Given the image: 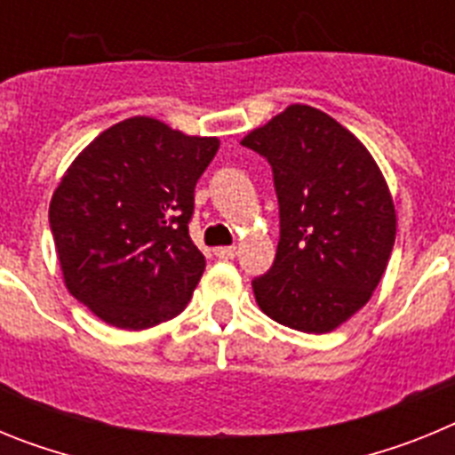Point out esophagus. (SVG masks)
Here are the masks:
<instances>
[{"label":"esophagus","mask_w":455,"mask_h":455,"mask_svg":"<svg viewBox=\"0 0 455 455\" xmlns=\"http://www.w3.org/2000/svg\"><path fill=\"white\" fill-rule=\"evenodd\" d=\"M214 255L219 257V259H235L236 248L235 246H220V248H216Z\"/></svg>","instance_id":"34e87169"}]
</instances>
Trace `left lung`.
Listing matches in <instances>:
<instances>
[{"label": "left lung", "mask_w": 455, "mask_h": 455, "mask_svg": "<svg viewBox=\"0 0 455 455\" xmlns=\"http://www.w3.org/2000/svg\"><path fill=\"white\" fill-rule=\"evenodd\" d=\"M241 146L267 156L280 204V241L267 275L252 280L264 315L300 332H331L378 287L396 209L367 148L335 118L291 104Z\"/></svg>", "instance_id": "left-lung-1"}]
</instances>
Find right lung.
<instances>
[{
	"label": "right lung",
	"instance_id": "add662e5",
	"mask_svg": "<svg viewBox=\"0 0 455 455\" xmlns=\"http://www.w3.org/2000/svg\"><path fill=\"white\" fill-rule=\"evenodd\" d=\"M219 146L134 116L70 164L52 196V236L68 291L104 323L146 331L187 307L204 271L188 236L193 191Z\"/></svg>",
	"mask_w": 455,
	"mask_h": 455
}]
</instances>
